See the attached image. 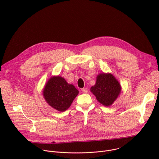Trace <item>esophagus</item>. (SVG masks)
<instances>
[{
  "label": "esophagus",
  "mask_w": 159,
  "mask_h": 159,
  "mask_svg": "<svg viewBox=\"0 0 159 159\" xmlns=\"http://www.w3.org/2000/svg\"><path fill=\"white\" fill-rule=\"evenodd\" d=\"M81 90H82V93H87V92H88V90H87V88H82V89H81Z\"/></svg>",
  "instance_id": "obj_1"
}]
</instances>
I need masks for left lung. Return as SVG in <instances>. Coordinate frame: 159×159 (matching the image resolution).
<instances>
[{
	"instance_id": "8db88e82",
	"label": "left lung",
	"mask_w": 159,
	"mask_h": 159,
	"mask_svg": "<svg viewBox=\"0 0 159 159\" xmlns=\"http://www.w3.org/2000/svg\"><path fill=\"white\" fill-rule=\"evenodd\" d=\"M97 100L106 106H111L121 93V85L111 74H101L97 77L96 83L90 89Z\"/></svg>"
}]
</instances>
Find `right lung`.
Masks as SVG:
<instances>
[{
  "mask_svg": "<svg viewBox=\"0 0 159 159\" xmlns=\"http://www.w3.org/2000/svg\"><path fill=\"white\" fill-rule=\"evenodd\" d=\"M79 94V90L61 77H53L47 83L43 96L48 104L63 112L69 108Z\"/></svg>",
  "mask_w": 159,
  "mask_h": 159,
  "instance_id": "1",
  "label": "right lung"
}]
</instances>
